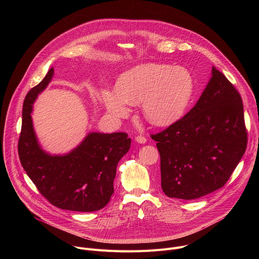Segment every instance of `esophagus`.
Wrapping results in <instances>:
<instances>
[{
  "mask_svg": "<svg viewBox=\"0 0 259 259\" xmlns=\"http://www.w3.org/2000/svg\"><path fill=\"white\" fill-rule=\"evenodd\" d=\"M135 141H136V142H138V143L143 144V143H145V142H146V138H145L144 136H142V135H138V136H136V137H135Z\"/></svg>",
  "mask_w": 259,
  "mask_h": 259,
  "instance_id": "1",
  "label": "esophagus"
}]
</instances>
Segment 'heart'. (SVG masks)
<instances>
[{"label": "heart", "instance_id": "1", "mask_svg": "<svg viewBox=\"0 0 259 259\" xmlns=\"http://www.w3.org/2000/svg\"><path fill=\"white\" fill-rule=\"evenodd\" d=\"M195 91L190 70L164 63H144L120 76L117 89L104 88L101 99L115 120L128 116L129 104L141 103L144 118L156 126H167L186 113Z\"/></svg>", "mask_w": 259, "mask_h": 259}]
</instances>
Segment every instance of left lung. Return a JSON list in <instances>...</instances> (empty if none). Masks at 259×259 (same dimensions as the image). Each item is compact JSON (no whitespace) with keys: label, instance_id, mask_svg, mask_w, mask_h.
Returning a JSON list of instances; mask_svg holds the SVG:
<instances>
[{"label":"left lung","instance_id":"1","mask_svg":"<svg viewBox=\"0 0 259 259\" xmlns=\"http://www.w3.org/2000/svg\"><path fill=\"white\" fill-rule=\"evenodd\" d=\"M161 157L166 196L194 200L223 188L247 146L242 98L215 66L196 105L152 135Z\"/></svg>","mask_w":259,"mask_h":259}]
</instances>
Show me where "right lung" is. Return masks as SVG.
<instances>
[{"instance_id": "add662e5", "label": "right lung", "mask_w": 259, "mask_h": 259, "mask_svg": "<svg viewBox=\"0 0 259 259\" xmlns=\"http://www.w3.org/2000/svg\"><path fill=\"white\" fill-rule=\"evenodd\" d=\"M51 67L40 84L26 94L18 141L20 163L39 192L54 206L70 211L102 209L114 194L119 161L130 149L123 132H90L67 154L51 155L42 149L32 125V104L52 80Z\"/></svg>"}]
</instances>
